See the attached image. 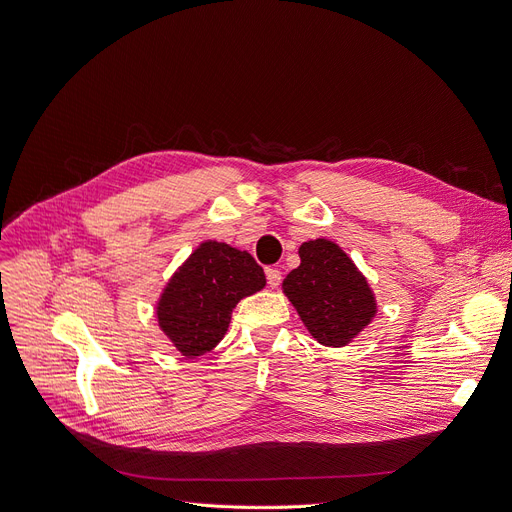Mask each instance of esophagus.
Masks as SVG:
<instances>
[{
	"mask_svg": "<svg viewBox=\"0 0 512 512\" xmlns=\"http://www.w3.org/2000/svg\"><path fill=\"white\" fill-rule=\"evenodd\" d=\"M281 271L279 269H266V283H269L271 289L279 287L281 285Z\"/></svg>",
	"mask_w": 512,
	"mask_h": 512,
	"instance_id": "34e87169",
	"label": "esophagus"
}]
</instances>
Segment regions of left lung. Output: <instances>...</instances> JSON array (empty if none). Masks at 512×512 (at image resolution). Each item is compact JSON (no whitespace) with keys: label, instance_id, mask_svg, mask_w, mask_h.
I'll return each instance as SVG.
<instances>
[{"label":"left lung","instance_id":"obj_1","mask_svg":"<svg viewBox=\"0 0 512 512\" xmlns=\"http://www.w3.org/2000/svg\"><path fill=\"white\" fill-rule=\"evenodd\" d=\"M300 266L283 279V294L316 342L342 348L377 314L373 289L352 258L329 239L304 241Z\"/></svg>","mask_w":512,"mask_h":512}]
</instances>
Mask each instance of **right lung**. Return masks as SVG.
I'll use <instances>...</instances> for the list:
<instances>
[{
  "label": "right lung",
  "mask_w": 512,
  "mask_h": 512,
  "mask_svg": "<svg viewBox=\"0 0 512 512\" xmlns=\"http://www.w3.org/2000/svg\"><path fill=\"white\" fill-rule=\"evenodd\" d=\"M266 285L262 266L223 241H204L166 283L156 306L164 335L185 358L214 350L233 308Z\"/></svg>",
  "instance_id": "1"
}]
</instances>
